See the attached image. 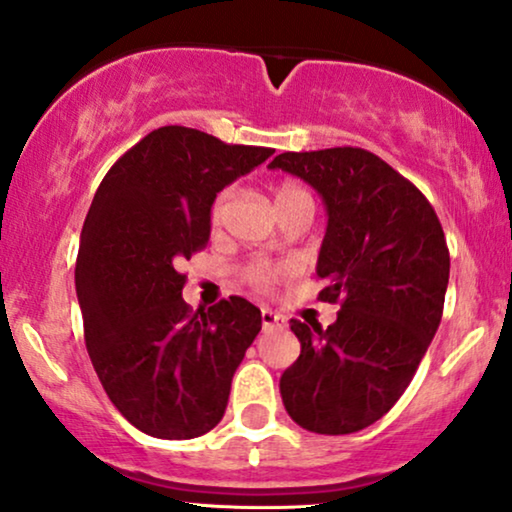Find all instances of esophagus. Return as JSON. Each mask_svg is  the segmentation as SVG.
Returning a JSON list of instances; mask_svg holds the SVG:
<instances>
[{
  "label": "esophagus",
  "mask_w": 512,
  "mask_h": 512,
  "mask_svg": "<svg viewBox=\"0 0 512 512\" xmlns=\"http://www.w3.org/2000/svg\"><path fill=\"white\" fill-rule=\"evenodd\" d=\"M285 325V318L278 316L271 309H262V327L264 330H274V327H283Z\"/></svg>",
  "instance_id": "esophagus-1"
}]
</instances>
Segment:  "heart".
<instances>
[{"mask_svg": "<svg viewBox=\"0 0 512 512\" xmlns=\"http://www.w3.org/2000/svg\"><path fill=\"white\" fill-rule=\"evenodd\" d=\"M299 194H306L304 189H299L295 185H281L276 189V206L278 203L292 199V196H299ZM231 201V189H224V192L217 196L215 206H213V220L220 222L224 217V210H227ZM295 267L292 264H274V262H267V260H257L252 262L248 269H245V278L255 285L257 290H269L274 288V285L281 281V278L290 276Z\"/></svg>", "mask_w": 512, "mask_h": 512, "instance_id": "b5f03b06", "label": "heart"}]
</instances>
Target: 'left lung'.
I'll return each mask as SVG.
<instances>
[{"label":"left lung","mask_w":512,"mask_h":512,"mask_svg":"<svg viewBox=\"0 0 512 512\" xmlns=\"http://www.w3.org/2000/svg\"><path fill=\"white\" fill-rule=\"evenodd\" d=\"M281 168L316 189L327 227L316 274L337 320H290L302 353L281 377L295 424L320 435L363 431L410 386L442 318L449 250L426 196L367 149L278 154Z\"/></svg>","instance_id":"8db88e82"}]
</instances>
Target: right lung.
I'll return each instance as SVG.
<instances>
[{"mask_svg": "<svg viewBox=\"0 0 512 512\" xmlns=\"http://www.w3.org/2000/svg\"><path fill=\"white\" fill-rule=\"evenodd\" d=\"M271 154L163 126L93 196L74 269L86 349L112 405L152 438L192 440L220 424L262 330L260 309L236 295L189 311L177 269L208 243L217 194Z\"/></svg>", "mask_w": 512, "mask_h": 512, "instance_id": "obj_1", "label": "right lung"}]
</instances>
